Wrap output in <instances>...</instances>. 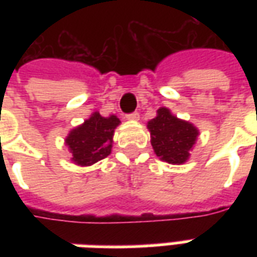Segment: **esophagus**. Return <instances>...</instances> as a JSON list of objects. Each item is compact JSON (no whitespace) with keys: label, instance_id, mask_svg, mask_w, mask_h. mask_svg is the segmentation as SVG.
<instances>
[{"label":"esophagus","instance_id":"obj_1","mask_svg":"<svg viewBox=\"0 0 257 257\" xmlns=\"http://www.w3.org/2000/svg\"><path fill=\"white\" fill-rule=\"evenodd\" d=\"M139 112L138 111H134V112H131V114H126V118L128 119H131V121H138L139 119Z\"/></svg>","mask_w":257,"mask_h":257}]
</instances>
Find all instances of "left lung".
I'll use <instances>...</instances> for the list:
<instances>
[{
    "instance_id": "obj_1",
    "label": "left lung",
    "mask_w": 257,
    "mask_h": 257,
    "mask_svg": "<svg viewBox=\"0 0 257 257\" xmlns=\"http://www.w3.org/2000/svg\"><path fill=\"white\" fill-rule=\"evenodd\" d=\"M157 112L158 115L147 125L157 157L169 164H183L189 158L198 131L191 123L172 115L165 107Z\"/></svg>"
}]
</instances>
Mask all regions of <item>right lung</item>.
I'll list each match as a JSON object with an SVG mask.
<instances>
[{
  "label": "right lung",
  "instance_id": "1",
  "mask_svg": "<svg viewBox=\"0 0 257 257\" xmlns=\"http://www.w3.org/2000/svg\"><path fill=\"white\" fill-rule=\"evenodd\" d=\"M118 123L119 119L115 115L104 118L95 112L82 125L73 129L66 139V145L73 153V161L86 167L106 158L111 153L112 135Z\"/></svg>",
  "mask_w": 257,
  "mask_h": 257
}]
</instances>
